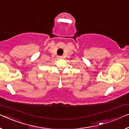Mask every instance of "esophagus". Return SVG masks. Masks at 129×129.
I'll return each instance as SVG.
<instances>
[{
    "instance_id": "obj_1",
    "label": "esophagus",
    "mask_w": 129,
    "mask_h": 129,
    "mask_svg": "<svg viewBox=\"0 0 129 129\" xmlns=\"http://www.w3.org/2000/svg\"><path fill=\"white\" fill-rule=\"evenodd\" d=\"M57 58H58V59H62V56H58V57H57Z\"/></svg>"
}]
</instances>
